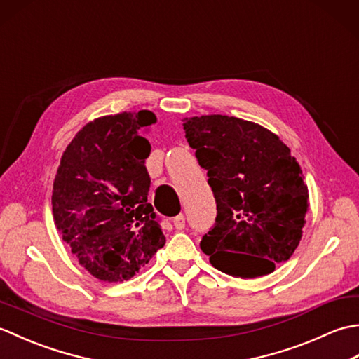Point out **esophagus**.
Here are the masks:
<instances>
[{
  "label": "esophagus",
  "instance_id": "1",
  "mask_svg": "<svg viewBox=\"0 0 359 359\" xmlns=\"http://www.w3.org/2000/svg\"><path fill=\"white\" fill-rule=\"evenodd\" d=\"M172 222H174L175 230H184V228H185V216L179 215L177 217H174Z\"/></svg>",
  "mask_w": 359,
  "mask_h": 359
}]
</instances>
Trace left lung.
Returning <instances> with one entry per match:
<instances>
[{
	"label": "left lung",
	"instance_id": "1",
	"mask_svg": "<svg viewBox=\"0 0 359 359\" xmlns=\"http://www.w3.org/2000/svg\"><path fill=\"white\" fill-rule=\"evenodd\" d=\"M184 129L217 207L202 251L234 278L271 273L302 238L309 188L299 163L276 134L253 121L211 114L184 118Z\"/></svg>",
	"mask_w": 359,
	"mask_h": 359
}]
</instances>
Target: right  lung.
<instances>
[{
	"label": "right lung",
	"mask_w": 359,
	"mask_h": 359,
	"mask_svg": "<svg viewBox=\"0 0 359 359\" xmlns=\"http://www.w3.org/2000/svg\"><path fill=\"white\" fill-rule=\"evenodd\" d=\"M151 111L89 121L65 149L53 180V222L81 266L103 282L131 279L165 236L148 202Z\"/></svg>",
	"instance_id": "obj_1"
}]
</instances>
